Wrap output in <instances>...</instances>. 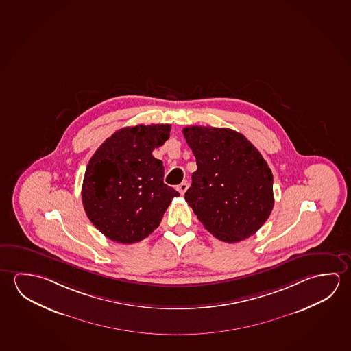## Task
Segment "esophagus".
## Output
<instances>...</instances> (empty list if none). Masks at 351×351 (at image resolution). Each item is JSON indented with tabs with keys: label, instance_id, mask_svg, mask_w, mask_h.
Listing matches in <instances>:
<instances>
[{
	"label": "esophagus",
	"instance_id": "obj_1",
	"mask_svg": "<svg viewBox=\"0 0 351 351\" xmlns=\"http://www.w3.org/2000/svg\"><path fill=\"white\" fill-rule=\"evenodd\" d=\"M187 189H189V184L184 181V182H182V184H180L178 186V191L181 193V195H184V192L187 191Z\"/></svg>",
	"mask_w": 351,
	"mask_h": 351
}]
</instances>
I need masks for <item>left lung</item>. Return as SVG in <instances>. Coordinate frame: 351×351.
<instances>
[{"instance_id": "1", "label": "left lung", "mask_w": 351, "mask_h": 351, "mask_svg": "<svg viewBox=\"0 0 351 351\" xmlns=\"http://www.w3.org/2000/svg\"><path fill=\"white\" fill-rule=\"evenodd\" d=\"M197 171L184 199L204 228L220 241H242L256 234L274 206L273 175L257 148L230 128L182 130Z\"/></svg>"}]
</instances>
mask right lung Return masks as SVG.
Instances as JSON below:
<instances>
[{"mask_svg":"<svg viewBox=\"0 0 351 351\" xmlns=\"http://www.w3.org/2000/svg\"><path fill=\"white\" fill-rule=\"evenodd\" d=\"M170 125L125 127L88 162L82 201L86 215L112 241H142L160 224L180 193L164 184L162 161L153 156L170 137Z\"/></svg>","mask_w":351,"mask_h":351,"instance_id":"add662e5","label":"right lung"}]
</instances>
